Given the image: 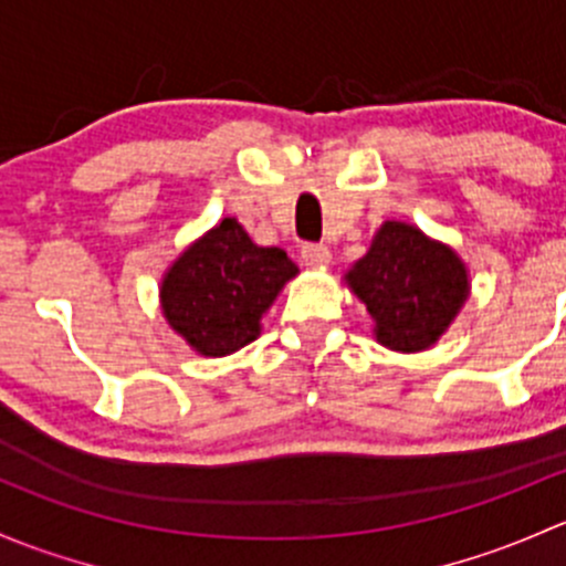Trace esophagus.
Returning a JSON list of instances; mask_svg holds the SVG:
<instances>
[{
    "instance_id": "34e87169",
    "label": "esophagus",
    "mask_w": 566,
    "mask_h": 566,
    "mask_svg": "<svg viewBox=\"0 0 566 566\" xmlns=\"http://www.w3.org/2000/svg\"><path fill=\"white\" fill-rule=\"evenodd\" d=\"M329 259H332V253H329V248H326V244H305V248H302V261H305V266H326L329 264Z\"/></svg>"
}]
</instances>
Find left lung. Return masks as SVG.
Returning <instances> with one entry per match:
<instances>
[{"instance_id": "obj_1", "label": "left lung", "mask_w": 566, "mask_h": 566, "mask_svg": "<svg viewBox=\"0 0 566 566\" xmlns=\"http://www.w3.org/2000/svg\"><path fill=\"white\" fill-rule=\"evenodd\" d=\"M343 281L368 307L373 337L398 354L436 346L471 294L469 266L455 250L403 220H384Z\"/></svg>"}]
</instances>
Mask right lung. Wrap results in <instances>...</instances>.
Here are the masks:
<instances>
[{
    "instance_id": "obj_1",
    "label": "right lung",
    "mask_w": 566,
    "mask_h": 566,
    "mask_svg": "<svg viewBox=\"0 0 566 566\" xmlns=\"http://www.w3.org/2000/svg\"><path fill=\"white\" fill-rule=\"evenodd\" d=\"M281 248H261L237 218L190 242L160 277V311L198 357H229L261 335V318L291 277Z\"/></svg>"
}]
</instances>
